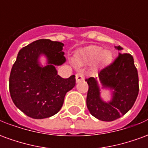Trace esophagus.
Returning <instances> with one entry per match:
<instances>
[{"instance_id":"34e87169","label":"esophagus","mask_w":148,"mask_h":148,"mask_svg":"<svg viewBox=\"0 0 148 148\" xmlns=\"http://www.w3.org/2000/svg\"><path fill=\"white\" fill-rule=\"evenodd\" d=\"M84 78H85V74L82 72L77 73L76 74V82H80L82 81H84Z\"/></svg>"}]
</instances>
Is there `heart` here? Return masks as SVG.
<instances>
[{
  "label": "heart",
  "mask_w": 148,
  "mask_h": 148,
  "mask_svg": "<svg viewBox=\"0 0 148 148\" xmlns=\"http://www.w3.org/2000/svg\"><path fill=\"white\" fill-rule=\"evenodd\" d=\"M81 58L85 62H93L95 60L97 66H103L111 62L112 55L109 51H104L101 47L92 45L86 47L81 52Z\"/></svg>",
  "instance_id": "1"
}]
</instances>
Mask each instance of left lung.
<instances>
[{"instance_id":"obj_1","label":"left lung","mask_w":148,"mask_h":148,"mask_svg":"<svg viewBox=\"0 0 148 148\" xmlns=\"http://www.w3.org/2000/svg\"><path fill=\"white\" fill-rule=\"evenodd\" d=\"M118 51L123 48L115 47ZM98 80L103 89H110L112 99L105 101L101 97V90L97 78L86 79L89 86L86 106L92 116L100 121H112L127 113L139 93V77L130 54L119 53L114 62L98 74Z\"/></svg>"}]
</instances>
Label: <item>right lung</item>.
Returning <instances> with one entry per match:
<instances>
[{"label":"right lung","mask_w":148,"mask_h":148,"mask_svg":"<svg viewBox=\"0 0 148 148\" xmlns=\"http://www.w3.org/2000/svg\"><path fill=\"white\" fill-rule=\"evenodd\" d=\"M61 42L39 39L19 51L9 77V92L15 106L33 119H44L56 114L63 105L68 91L75 86V76L62 78L56 66L66 62ZM47 58L42 67L38 59Z\"/></svg>","instance_id":"1"}]
</instances>
